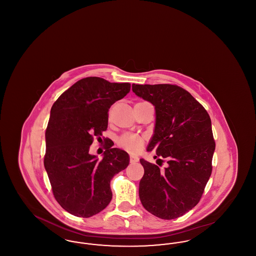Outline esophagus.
I'll return each instance as SVG.
<instances>
[{
	"label": "esophagus",
	"mask_w": 256,
	"mask_h": 256,
	"mask_svg": "<svg viewBox=\"0 0 256 256\" xmlns=\"http://www.w3.org/2000/svg\"><path fill=\"white\" fill-rule=\"evenodd\" d=\"M130 163H136V162L139 161V158L137 156H135V154H130Z\"/></svg>",
	"instance_id": "obj_1"
}]
</instances>
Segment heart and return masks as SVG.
Segmentation results:
<instances>
[{
	"label": "heart",
	"mask_w": 256,
	"mask_h": 256,
	"mask_svg": "<svg viewBox=\"0 0 256 256\" xmlns=\"http://www.w3.org/2000/svg\"><path fill=\"white\" fill-rule=\"evenodd\" d=\"M119 146L130 152H136L141 150L144 144V139L136 134H126L122 135L118 141Z\"/></svg>",
	"instance_id": "1"
}]
</instances>
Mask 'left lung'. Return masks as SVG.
I'll use <instances>...</instances> for the list:
<instances>
[{"label":"left lung","instance_id":"1","mask_svg":"<svg viewBox=\"0 0 256 256\" xmlns=\"http://www.w3.org/2000/svg\"><path fill=\"white\" fill-rule=\"evenodd\" d=\"M138 97L154 104L156 126L146 150L167 159L158 166L140 159L144 176L139 198L160 219H176L200 202L212 172L215 141L204 108L188 91L172 84H132Z\"/></svg>","mask_w":256,"mask_h":256}]
</instances>
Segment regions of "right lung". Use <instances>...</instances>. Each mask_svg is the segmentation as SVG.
I'll use <instances>...</instances> for the list:
<instances>
[{
	"label": "right lung",
	"mask_w": 256,
	"mask_h": 256,
	"mask_svg": "<svg viewBox=\"0 0 256 256\" xmlns=\"http://www.w3.org/2000/svg\"><path fill=\"white\" fill-rule=\"evenodd\" d=\"M130 90L128 82L89 76L67 89L52 106L44 166L54 198L74 216L89 218L108 206L110 180L130 163L128 152L110 144L100 160L89 154L94 137L108 128L110 106Z\"/></svg>",
	"instance_id": "1"
}]
</instances>
